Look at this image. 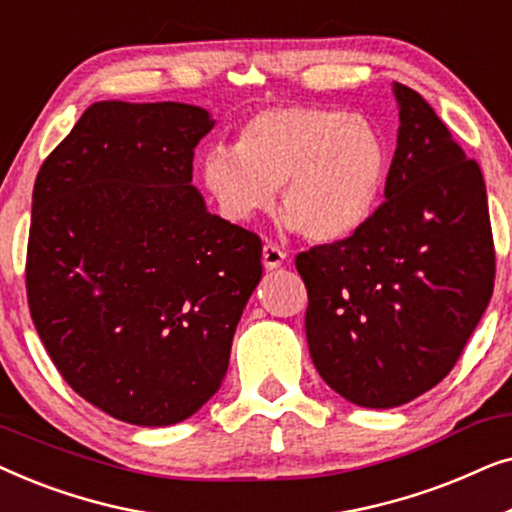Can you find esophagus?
Instances as JSON below:
<instances>
[{
  "label": "esophagus",
  "mask_w": 512,
  "mask_h": 512,
  "mask_svg": "<svg viewBox=\"0 0 512 512\" xmlns=\"http://www.w3.org/2000/svg\"><path fill=\"white\" fill-rule=\"evenodd\" d=\"M286 261V251L282 247H277L275 242H268L263 247V265L268 270H277L279 265Z\"/></svg>",
  "instance_id": "obj_1"
}]
</instances>
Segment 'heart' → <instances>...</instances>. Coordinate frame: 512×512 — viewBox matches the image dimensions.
<instances>
[{
	"label": "heart",
	"instance_id": "heart-1",
	"mask_svg": "<svg viewBox=\"0 0 512 512\" xmlns=\"http://www.w3.org/2000/svg\"><path fill=\"white\" fill-rule=\"evenodd\" d=\"M389 163L387 139L373 121L338 107L291 104L249 118L235 149H209L200 177L223 219L251 221L279 188L289 226L312 242H335L375 212Z\"/></svg>",
	"mask_w": 512,
	"mask_h": 512
}]
</instances>
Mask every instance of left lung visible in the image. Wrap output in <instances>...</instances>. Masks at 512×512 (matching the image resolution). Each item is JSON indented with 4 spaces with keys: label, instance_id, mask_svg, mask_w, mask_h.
<instances>
[{
    "label": "left lung",
    "instance_id": "1",
    "mask_svg": "<svg viewBox=\"0 0 512 512\" xmlns=\"http://www.w3.org/2000/svg\"><path fill=\"white\" fill-rule=\"evenodd\" d=\"M398 146L384 200L345 240L296 256L314 368L361 408H396L454 368L494 291L480 165L424 97L394 83Z\"/></svg>",
    "mask_w": 512,
    "mask_h": 512
}]
</instances>
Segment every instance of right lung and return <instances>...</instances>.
<instances>
[{"label": "right lung", "mask_w": 512, "mask_h": 512, "mask_svg": "<svg viewBox=\"0 0 512 512\" xmlns=\"http://www.w3.org/2000/svg\"><path fill=\"white\" fill-rule=\"evenodd\" d=\"M181 102H95L34 181L27 303L62 380L107 415L170 426L219 391L261 237L207 212Z\"/></svg>", "instance_id": "obj_1"}]
</instances>
